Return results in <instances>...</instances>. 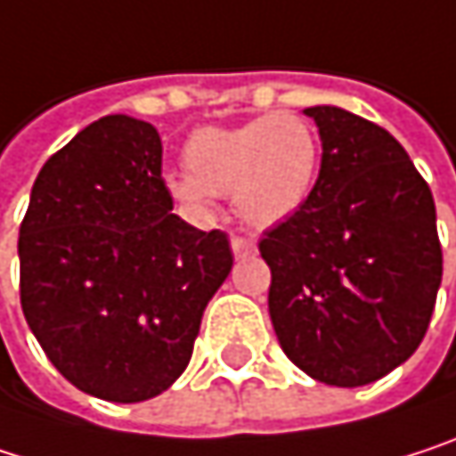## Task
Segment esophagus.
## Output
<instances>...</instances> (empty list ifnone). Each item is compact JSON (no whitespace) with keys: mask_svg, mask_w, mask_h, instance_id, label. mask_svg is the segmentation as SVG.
Listing matches in <instances>:
<instances>
[{"mask_svg":"<svg viewBox=\"0 0 456 456\" xmlns=\"http://www.w3.org/2000/svg\"><path fill=\"white\" fill-rule=\"evenodd\" d=\"M231 249L239 260H247V257H255L257 255V244L247 236H231Z\"/></svg>","mask_w":456,"mask_h":456,"instance_id":"esophagus-1","label":"esophagus"}]
</instances>
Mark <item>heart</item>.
Instances as JSON below:
<instances>
[{
	"label": "heart",
	"instance_id": "heart-1",
	"mask_svg": "<svg viewBox=\"0 0 456 456\" xmlns=\"http://www.w3.org/2000/svg\"><path fill=\"white\" fill-rule=\"evenodd\" d=\"M319 134L297 114H263L236 126H201L183 145L188 172H169L167 191L193 212H209L217 193L257 228L297 215L316 180Z\"/></svg>",
	"mask_w": 456,
	"mask_h": 456
}]
</instances>
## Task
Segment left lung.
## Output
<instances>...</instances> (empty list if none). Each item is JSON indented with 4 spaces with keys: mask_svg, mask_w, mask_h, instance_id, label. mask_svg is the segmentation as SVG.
<instances>
[{
    "mask_svg": "<svg viewBox=\"0 0 456 456\" xmlns=\"http://www.w3.org/2000/svg\"><path fill=\"white\" fill-rule=\"evenodd\" d=\"M322 169L305 207L265 231L281 350L338 387L369 385L425 338L444 273L436 204L403 145L338 106L305 109Z\"/></svg>",
    "mask_w": 456,
    "mask_h": 456,
    "instance_id": "1",
    "label": "left lung"
}]
</instances>
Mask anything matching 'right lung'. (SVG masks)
<instances>
[{
	"instance_id": "add662e5",
	"label": "right lung",
	"mask_w": 456,
	"mask_h": 456,
	"mask_svg": "<svg viewBox=\"0 0 456 456\" xmlns=\"http://www.w3.org/2000/svg\"><path fill=\"white\" fill-rule=\"evenodd\" d=\"M20 305L53 366L79 390L137 403L188 366L228 279L223 231L172 215L153 124L111 114L47 159L20 223Z\"/></svg>"
}]
</instances>
